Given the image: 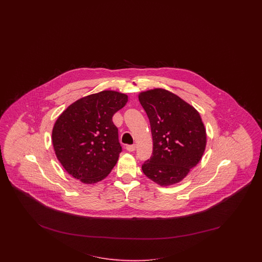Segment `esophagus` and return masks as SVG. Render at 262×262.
Wrapping results in <instances>:
<instances>
[{
  "instance_id": "obj_1",
  "label": "esophagus",
  "mask_w": 262,
  "mask_h": 262,
  "mask_svg": "<svg viewBox=\"0 0 262 262\" xmlns=\"http://www.w3.org/2000/svg\"><path fill=\"white\" fill-rule=\"evenodd\" d=\"M126 149H127V151H134L135 150V145H127Z\"/></svg>"
}]
</instances>
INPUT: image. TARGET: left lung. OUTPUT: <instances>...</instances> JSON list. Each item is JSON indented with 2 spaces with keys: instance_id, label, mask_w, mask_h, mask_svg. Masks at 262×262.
<instances>
[{
  "instance_id": "obj_1",
  "label": "left lung",
  "mask_w": 262,
  "mask_h": 262,
  "mask_svg": "<svg viewBox=\"0 0 262 262\" xmlns=\"http://www.w3.org/2000/svg\"><path fill=\"white\" fill-rule=\"evenodd\" d=\"M138 99L150 120L154 143L143 173L161 186L180 183L206 150V128L200 113L162 88L141 92Z\"/></svg>"
}]
</instances>
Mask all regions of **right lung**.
<instances>
[{"instance_id":"obj_1","label":"right lung","mask_w":262,"mask_h":262,"mask_svg":"<svg viewBox=\"0 0 262 262\" xmlns=\"http://www.w3.org/2000/svg\"><path fill=\"white\" fill-rule=\"evenodd\" d=\"M127 102L126 94L104 90L79 99L58 116L52 141L68 174L91 184L111 173L122 151L112 116Z\"/></svg>"}]
</instances>
